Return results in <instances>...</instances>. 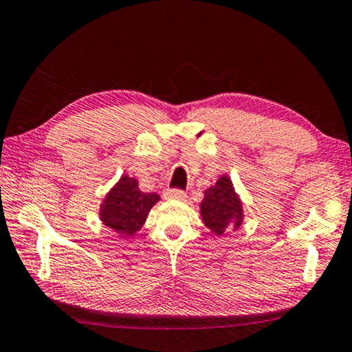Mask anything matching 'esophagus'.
Listing matches in <instances>:
<instances>
[{
	"label": "esophagus",
	"mask_w": 352,
	"mask_h": 352,
	"mask_svg": "<svg viewBox=\"0 0 352 352\" xmlns=\"http://www.w3.org/2000/svg\"><path fill=\"white\" fill-rule=\"evenodd\" d=\"M186 197V192L182 189H168L164 192V199H175V200H183Z\"/></svg>",
	"instance_id": "1"
}]
</instances>
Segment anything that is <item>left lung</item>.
Masks as SVG:
<instances>
[{
    "instance_id": "8db88e82",
    "label": "left lung",
    "mask_w": 352,
    "mask_h": 352,
    "mask_svg": "<svg viewBox=\"0 0 352 352\" xmlns=\"http://www.w3.org/2000/svg\"><path fill=\"white\" fill-rule=\"evenodd\" d=\"M200 214L205 225L216 236H222L231 228L237 230L242 225V201L228 175H222L216 184L205 190V199L200 204Z\"/></svg>"
}]
</instances>
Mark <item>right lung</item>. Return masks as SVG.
Wrapping results in <instances>:
<instances>
[{"label":"right lung","instance_id":"add662e5","mask_svg":"<svg viewBox=\"0 0 352 352\" xmlns=\"http://www.w3.org/2000/svg\"><path fill=\"white\" fill-rule=\"evenodd\" d=\"M160 200L155 192H142L136 178L122 175L100 205L99 216L105 226L121 237H132L146 222L151 208Z\"/></svg>","mask_w":352,"mask_h":352}]
</instances>
